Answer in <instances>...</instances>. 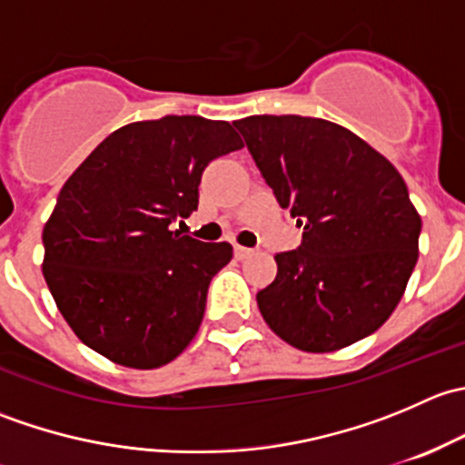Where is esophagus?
Listing matches in <instances>:
<instances>
[{
    "instance_id": "1",
    "label": "esophagus",
    "mask_w": 465,
    "mask_h": 465,
    "mask_svg": "<svg viewBox=\"0 0 465 465\" xmlns=\"http://www.w3.org/2000/svg\"><path fill=\"white\" fill-rule=\"evenodd\" d=\"M233 254H236V259H238V261H242V259H247V256L254 254V250H250V247H241V245H236V247H233Z\"/></svg>"
}]
</instances>
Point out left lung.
<instances>
[{"instance_id": "obj_1", "label": "left lung", "mask_w": 465, "mask_h": 465, "mask_svg": "<svg viewBox=\"0 0 465 465\" xmlns=\"http://www.w3.org/2000/svg\"><path fill=\"white\" fill-rule=\"evenodd\" d=\"M276 200L303 227L299 250L274 256L256 302L267 326L306 353L371 335L396 311L419 261L420 215L387 157L326 119L236 121Z\"/></svg>"}]
</instances>
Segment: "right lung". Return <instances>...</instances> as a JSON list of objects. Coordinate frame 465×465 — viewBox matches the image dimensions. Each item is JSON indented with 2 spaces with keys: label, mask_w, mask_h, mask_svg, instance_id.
<instances>
[{
  "label": "right lung",
  "mask_w": 465,
  "mask_h": 465,
  "mask_svg": "<svg viewBox=\"0 0 465 465\" xmlns=\"http://www.w3.org/2000/svg\"><path fill=\"white\" fill-rule=\"evenodd\" d=\"M242 145L227 121H134L64 182L42 232V274L83 344L130 369L163 367L191 344L233 250L171 223L198 209L204 168Z\"/></svg>",
  "instance_id": "right-lung-1"
}]
</instances>
